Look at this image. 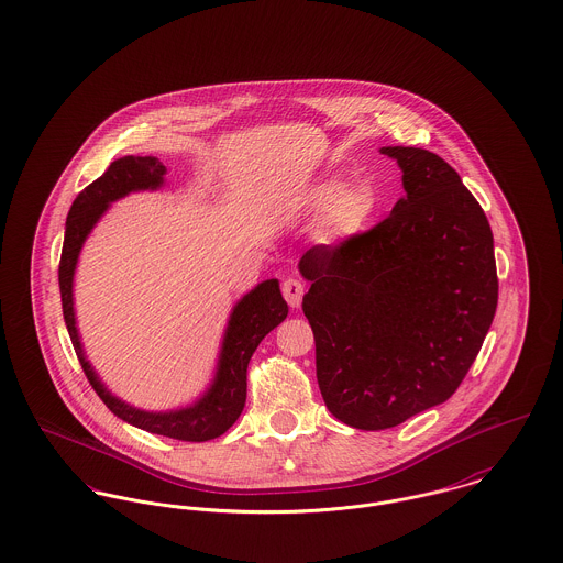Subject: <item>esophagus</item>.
Listing matches in <instances>:
<instances>
[{"label": "esophagus", "instance_id": "1", "mask_svg": "<svg viewBox=\"0 0 563 563\" xmlns=\"http://www.w3.org/2000/svg\"><path fill=\"white\" fill-rule=\"evenodd\" d=\"M283 296L289 302L291 309H298L302 305V296H305V285L298 278H287L283 283Z\"/></svg>", "mask_w": 563, "mask_h": 563}]
</instances>
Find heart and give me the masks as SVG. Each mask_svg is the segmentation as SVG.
<instances>
[{
    "instance_id": "1",
    "label": "heart",
    "mask_w": 563,
    "mask_h": 563,
    "mask_svg": "<svg viewBox=\"0 0 563 563\" xmlns=\"http://www.w3.org/2000/svg\"><path fill=\"white\" fill-rule=\"evenodd\" d=\"M302 207L309 213H321L314 238L325 246H345L361 240L374 227L379 198L367 184L345 188L341 179H321L307 189Z\"/></svg>"
}]
</instances>
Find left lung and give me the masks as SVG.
Returning <instances> with one entry per match:
<instances>
[{
    "instance_id": "obj_1",
    "label": "left lung",
    "mask_w": 563,
    "mask_h": 563,
    "mask_svg": "<svg viewBox=\"0 0 563 563\" xmlns=\"http://www.w3.org/2000/svg\"><path fill=\"white\" fill-rule=\"evenodd\" d=\"M406 196L345 246L300 258L302 311L328 410L386 430L446 401L477 358L499 300L488 218L437 153L382 146Z\"/></svg>"
}]
</instances>
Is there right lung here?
Returning <instances> with one entry per match:
<instances>
[{"label": "right lung", "mask_w": 563, "mask_h": 563, "mask_svg": "<svg viewBox=\"0 0 563 563\" xmlns=\"http://www.w3.org/2000/svg\"><path fill=\"white\" fill-rule=\"evenodd\" d=\"M166 166L157 157H133L126 155L110 164V168L84 189L70 205L64 231L63 256H60V296H63L64 323L73 341L79 365L103 404L129 426L151 434L205 442L222 437L242 415L246 404V372L254 350L267 332H272L287 317V302L280 296L276 278L258 283L249 291L229 314V323L222 336L218 365L207 390L189 406L177 410H142L117 397L86 358L77 317L73 305V280L90 231L103 218L112 202L125 198L131 191L164 188Z\"/></svg>", "instance_id": "1"}]
</instances>
